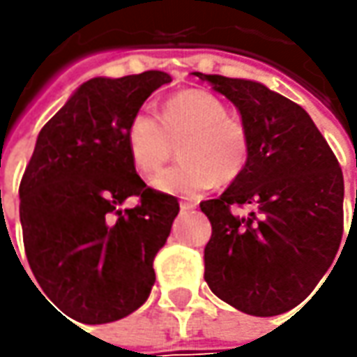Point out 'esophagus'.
Wrapping results in <instances>:
<instances>
[{"instance_id": "34e87169", "label": "esophagus", "mask_w": 357, "mask_h": 357, "mask_svg": "<svg viewBox=\"0 0 357 357\" xmlns=\"http://www.w3.org/2000/svg\"><path fill=\"white\" fill-rule=\"evenodd\" d=\"M197 208V202H181V211H192Z\"/></svg>"}]
</instances>
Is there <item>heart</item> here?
I'll return each mask as SVG.
<instances>
[{"label": "heart", "mask_w": 357, "mask_h": 357, "mask_svg": "<svg viewBox=\"0 0 357 357\" xmlns=\"http://www.w3.org/2000/svg\"><path fill=\"white\" fill-rule=\"evenodd\" d=\"M178 165L157 174L151 185L160 192L192 197L220 183L238 178L250 153V137L238 119L228 117L225 103L213 93L186 89L169 97L160 121L146 109L130 117L125 141L130 160L144 174L157 172L178 141Z\"/></svg>", "instance_id": "1"}]
</instances>
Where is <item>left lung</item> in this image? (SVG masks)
Here are the masks:
<instances>
[{
  "instance_id": "obj_1",
  "label": "left lung",
  "mask_w": 357,
  "mask_h": 357,
  "mask_svg": "<svg viewBox=\"0 0 357 357\" xmlns=\"http://www.w3.org/2000/svg\"><path fill=\"white\" fill-rule=\"evenodd\" d=\"M195 75L238 109L250 137L242 174L218 199L200 202L213 225L204 280L244 314L278 316L306 300L334 264L344 232L342 169L300 105L258 81ZM232 206L251 213L240 217Z\"/></svg>"
}]
</instances>
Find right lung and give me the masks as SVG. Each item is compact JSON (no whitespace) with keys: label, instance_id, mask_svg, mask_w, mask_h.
I'll return each instance as SVG.
<instances>
[{"label":"right lung","instance_id":"right-lung-1","mask_svg":"<svg viewBox=\"0 0 357 357\" xmlns=\"http://www.w3.org/2000/svg\"><path fill=\"white\" fill-rule=\"evenodd\" d=\"M171 81L165 71L89 79L39 130L20 185L23 244L41 290L77 322L121 320L155 284L178 200L144 185L125 130ZM129 196L139 204L123 211Z\"/></svg>","mask_w":357,"mask_h":357}]
</instances>
